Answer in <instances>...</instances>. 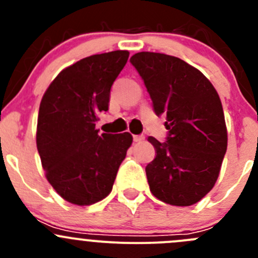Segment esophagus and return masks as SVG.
<instances>
[{
    "label": "esophagus",
    "mask_w": 258,
    "mask_h": 258,
    "mask_svg": "<svg viewBox=\"0 0 258 258\" xmlns=\"http://www.w3.org/2000/svg\"><path fill=\"white\" fill-rule=\"evenodd\" d=\"M145 140V136L140 135V136H134V141L135 142H142Z\"/></svg>",
    "instance_id": "1"
}]
</instances>
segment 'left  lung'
<instances>
[{"instance_id": "1", "label": "left lung", "mask_w": 258, "mask_h": 258, "mask_svg": "<svg viewBox=\"0 0 258 258\" xmlns=\"http://www.w3.org/2000/svg\"><path fill=\"white\" fill-rule=\"evenodd\" d=\"M153 110L165 113L166 142L148 137L156 157L146 166L150 191L172 206H191L213 188L227 150V128L217 91L200 70L175 56L139 52L131 57Z\"/></svg>"}]
</instances>
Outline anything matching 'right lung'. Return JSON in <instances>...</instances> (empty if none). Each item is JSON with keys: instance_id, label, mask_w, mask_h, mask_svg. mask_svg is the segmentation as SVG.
I'll return each instance as SVG.
<instances>
[{"instance_id": "add662e5", "label": "right lung", "mask_w": 258, "mask_h": 258, "mask_svg": "<svg viewBox=\"0 0 258 258\" xmlns=\"http://www.w3.org/2000/svg\"><path fill=\"white\" fill-rule=\"evenodd\" d=\"M128 51L92 54L62 70L40 103L36 144L46 178L70 204L88 206L112 191L132 136L98 134V113L108 110L112 83Z\"/></svg>"}]
</instances>
